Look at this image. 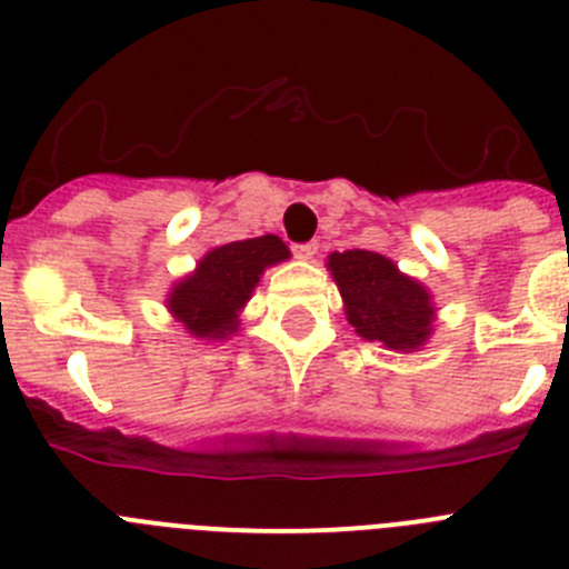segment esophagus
Wrapping results in <instances>:
<instances>
[{"label":"esophagus","mask_w":569,"mask_h":569,"mask_svg":"<svg viewBox=\"0 0 569 569\" xmlns=\"http://www.w3.org/2000/svg\"><path fill=\"white\" fill-rule=\"evenodd\" d=\"M293 253L299 256V259H313V256L319 253V244H316V241H305V244H296Z\"/></svg>","instance_id":"obj_1"}]
</instances>
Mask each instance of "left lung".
<instances>
[{
    "label": "left lung",
    "mask_w": 569,
    "mask_h": 569,
    "mask_svg": "<svg viewBox=\"0 0 569 569\" xmlns=\"http://www.w3.org/2000/svg\"><path fill=\"white\" fill-rule=\"evenodd\" d=\"M345 296L347 321L367 341L390 350H416L430 336L433 305L419 281L407 279L396 264L373 250H345L328 261Z\"/></svg>",
    "instance_id": "1"
}]
</instances>
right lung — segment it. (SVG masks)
<instances>
[{"instance_id": "1", "label": "right lung", "mask_w": 569, "mask_h": 569, "mask_svg": "<svg viewBox=\"0 0 569 569\" xmlns=\"http://www.w3.org/2000/svg\"><path fill=\"white\" fill-rule=\"evenodd\" d=\"M290 250L279 236L230 241L210 250L193 276L179 281L168 308L184 330L202 339H224L236 330V316L250 299L261 270L288 259Z\"/></svg>"}]
</instances>
